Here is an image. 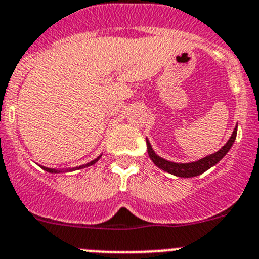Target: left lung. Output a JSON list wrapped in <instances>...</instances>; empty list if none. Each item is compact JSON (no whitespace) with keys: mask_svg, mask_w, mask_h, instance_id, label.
<instances>
[{"mask_svg":"<svg viewBox=\"0 0 259 259\" xmlns=\"http://www.w3.org/2000/svg\"><path fill=\"white\" fill-rule=\"evenodd\" d=\"M236 135L237 125L235 127V130H233L230 140L224 144L218 152L212 153V154L207 155V157H203L202 159H198V161L196 162H191V163H176V162L167 161L164 158L159 157V155L153 150L152 145H150L148 139H146V146H148V154H149L150 159H152L153 163L157 167H159L161 170L166 171V172L168 174H172V175L175 176H180V178H193V176L201 175V174H203L205 171H207L209 168H211L212 166H215V164L218 163L222 158L230 152L233 143L236 140Z\"/></svg>","mask_w":259,"mask_h":259,"instance_id":"8db88e82","label":"left lung"}]
</instances>
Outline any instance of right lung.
Returning <instances> with one entry per match:
<instances>
[{
    "mask_svg": "<svg viewBox=\"0 0 259 259\" xmlns=\"http://www.w3.org/2000/svg\"><path fill=\"white\" fill-rule=\"evenodd\" d=\"M102 155V154H101ZM101 155H98L97 158H96V159H93V161H91L89 162V163H87V164H83V166H79V167H75V168H66V170H58V168H49V167H44V166H40L41 168H42V170H45L47 171V172H50V174H59V172H67V171H75V170H80V168H85V167H89V166H92V164H95L96 162L98 161V159H100V158H101Z\"/></svg>",
    "mask_w": 259,
    "mask_h": 259,
    "instance_id": "right-lung-1",
    "label": "right lung"
}]
</instances>
